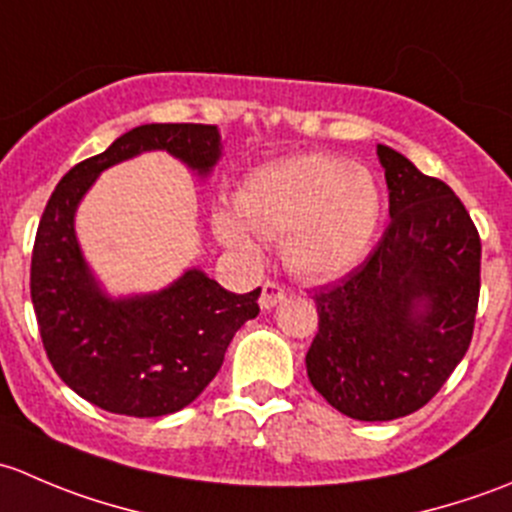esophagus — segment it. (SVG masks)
<instances>
[{
	"instance_id": "1",
	"label": "esophagus",
	"mask_w": 512,
	"mask_h": 512,
	"mask_svg": "<svg viewBox=\"0 0 512 512\" xmlns=\"http://www.w3.org/2000/svg\"><path fill=\"white\" fill-rule=\"evenodd\" d=\"M285 297H287V292L277 285V282H265V285H262V294H260V307L272 309L275 304H280Z\"/></svg>"
}]
</instances>
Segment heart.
Returning <instances> with one entry per match:
<instances>
[{
  "label": "heart",
  "mask_w": 512,
  "mask_h": 512,
  "mask_svg": "<svg viewBox=\"0 0 512 512\" xmlns=\"http://www.w3.org/2000/svg\"><path fill=\"white\" fill-rule=\"evenodd\" d=\"M235 215H215L220 240L242 255L257 242L282 240L289 270L329 280L364 260L381 223V190L364 165L307 153L257 168L235 198Z\"/></svg>",
  "instance_id": "b5f03b06"
}]
</instances>
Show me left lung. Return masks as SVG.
Wrapping results in <instances>:
<instances>
[{
    "instance_id": "left-lung-1",
    "label": "left lung",
    "mask_w": 512,
    "mask_h": 512,
    "mask_svg": "<svg viewBox=\"0 0 512 512\" xmlns=\"http://www.w3.org/2000/svg\"><path fill=\"white\" fill-rule=\"evenodd\" d=\"M391 223L359 267L314 292L319 332L307 352L314 389L356 421L426 406L471 347L480 237L443 180L376 146Z\"/></svg>"
}]
</instances>
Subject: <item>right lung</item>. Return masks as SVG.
Masks as SVG:
<instances>
[{
	"mask_svg": "<svg viewBox=\"0 0 512 512\" xmlns=\"http://www.w3.org/2000/svg\"><path fill=\"white\" fill-rule=\"evenodd\" d=\"M143 151H168L208 175L223 143L205 123H146L74 165L39 220L32 302L46 356L69 389L111 414L153 418L203 394L237 329L260 314V287L227 292L200 270L136 297L113 299L98 287L76 240V208L101 170Z\"/></svg>",
	"mask_w": 512,
	"mask_h": 512,
	"instance_id": "right-lung-1",
	"label": "right lung"
}]
</instances>
